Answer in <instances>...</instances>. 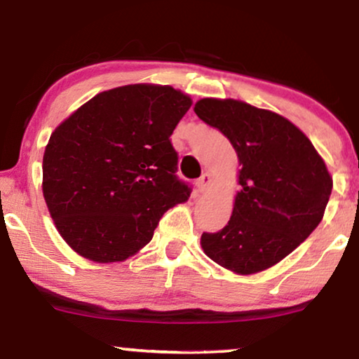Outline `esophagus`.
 <instances>
[{
	"instance_id": "1",
	"label": "esophagus",
	"mask_w": 359,
	"mask_h": 359,
	"mask_svg": "<svg viewBox=\"0 0 359 359\" xmlns=\"http://www.w3.org/2000/svg\"><path fill=\"white\" fill-rule=\"evenodd\" d=\"M210 183H212V175L210 173H204L201 178L198 180V183H196V186H198V191L199 193H205V191L209 189Z\"/></svg>"
}]
</instances>
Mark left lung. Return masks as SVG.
Wrapping results in <instances>:
<instances>
[{"mask_svg":"<svg viewBox=\"0 0 359 359\" xmlns=\"http://www.w3.org/2000/svg\"><path fill=\"white\" fill-rule=\"evenodd\" d=\"M194 112L227 137L242 166L230 220L201 235V247L235 274L264 271L320 224L333 186L325 161L299 127L273 111L204 97Z\"/></svg>","mask_w":359,"mask_h":359,"instance_id":"obj_1","label":"left lung"}]
</instances>
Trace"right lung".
Returning <instances> with one entry per match:
<instances>
[{"label":"right lung","mask_w":359,"mask_h":359,"mask_svg":"<svg viewBox=\"0 0 359 359\" xmlns=\"http://www.w3.org/2000/svg\"><path fill=\"white\" fill-rule=\"evenodd\" d=\"M191 97L171 86L102 91L52 132L43 151L42 193L68 247L95 263L134 257L161 215L186 203L170 137Z\"/></svg>","instance_id":"right-lung-1"}]
</instances>
